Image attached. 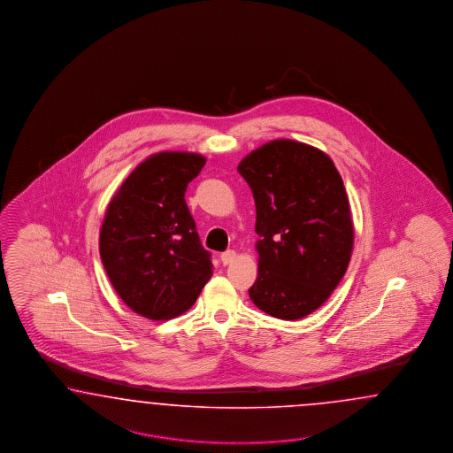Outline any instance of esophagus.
<instances>
[{
  "label": "esophagus",
  "mask_w": 453,
  "mask_h": 453,
  "mask_svg": "<svg viewBox=\"0 0 453 453\" xmlns=\"http://www.w3.org/2000/svg\"><path fill=\"white\" fill-rule=\"evenodd\" d=\"M235 257H237L235 250H226V252H222V254H220V261H222L224 265H229V264H233Z\"/></svg>",
  "instance_id": "34e87169"
}]
</instances>
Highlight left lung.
<instances>
[{"label": "left lung", "instance_id": "obj_1", "mask_svg": "<svg viewBox=\"0 0 453 453\" xmlns=\"http://www.w3.org/2000/svg\"><path fill=\"white\" fill-rule=\"evenodd\" d=\"M256 203L259 271L249 297L269 316L297 320L327 301L349 267L354 222L329 156L274 139L237 165Z\"/></svg>", "mask_w": 453, "mask_h": 453}]
</instances>
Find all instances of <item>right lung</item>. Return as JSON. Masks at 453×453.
<instances>
[{"label": "right lung", "instance_id": "obj_1", "mask_svg": "<svg viewBox=\"0 0 453 453\" xmlns=\"http://www.w3.org/2000/svg\"><path fill=\"white\" fill-rule=\"evenodd\" d=\"M204 165L197 152L152 154L108 204L99 233L101 261L118 296L139 316L167 320L184 314L212 275L184 199Z\"/></svg>", "mask_w": 453, "mask_h": 453}]
</instances>
